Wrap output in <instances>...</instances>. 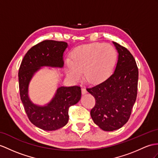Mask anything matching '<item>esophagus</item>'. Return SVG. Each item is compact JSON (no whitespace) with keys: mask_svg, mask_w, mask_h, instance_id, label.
Listing matches in <instances>:
<instances>
[{"mask_svg":"<svg viewBox=\"0 0 158 158\" xmlns=\"http://www.w3.org/2000/svg\"><path fill=\"white\" fill-rule=\"evenodd\" d=\"M82 93L83 94H86L87 93V90H86V89L85 88H82Z\"/></svg>","mask_w":158,"mask_h":158,"instance_id":"obj_1","label":"esophagus"}]
</instances>
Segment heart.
I'll use <instances>...</instances> for the list:
<instances>
[{"label":"heart","instance_id":"1","mask_svg":"<svg viewBox=\"0 0 158 158\" xmlns=\"http://www.w3.org/2000/svg\"><path fill=\"white\" fill-rule=\"evenodd\" d=\"M117 56L116 49L108 44L94 43L79 46L72 53V60H67L66 72L70 78L78 80L84 71V78L88 82L98 83L112 72Z\"/></svg>","mask_w":158,"mask_h":158}]
</instances>
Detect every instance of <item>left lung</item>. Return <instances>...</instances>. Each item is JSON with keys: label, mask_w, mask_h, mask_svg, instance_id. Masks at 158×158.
Returning <instances> with one entry per match:
<instances>
[{"label": "left lung", "mask_w": 158, "mask_h": 158, "mask_svg": "<svg viewBox=\"0 0 158 158\" xmlns=\"http://www.w3.org/2000/svg\"><path fill=\"white\" fill-rule=\"evenodd\" d=\"M118 56L112 75L97 85L87 88L95 98L90 115L94 123L106 131L122 127L128 121L137 94L138 68L129 50L113 42Z\"/></svg>", "instance_id": "8db88e82"}]
</instances>
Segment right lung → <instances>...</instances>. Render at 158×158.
<instances>
[{
  "label": "right lung",
  "instance_id": "add662e5",
  "mask_svg": "<svg viewBox=\"0 0 158 158\" xmlns=\"http://www.w3.org/2000/svg\"><path fill=\"white\" fill-rule=\"evenodd\" d=\"M67 48L66 42L41 41L27 52L19 68V91L27 115L34 125L45 131L57 130L68 123L69 107L80 100L81 88L78 86H61L48 104L39 106L33 104L29 97V84L41 67L62 68L64 52Z\"/></svg>",
  "mask_w": 158,
  "mask_h": 158
}]
</instances>
